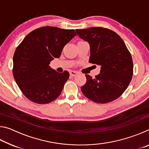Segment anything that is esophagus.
<instances>
[{"label": "esophagus", "mask_w": 149, "mask_h": 149, "mask_svg": "<svg viewBox=\"0 0 149 149\" xmlns=\"http://www.w3.org/2000/svg\"><path fill=\"white\" fill-rule=\"evenodd\" d=\"M77 74H78V72L76 71H70V74L72 77H75Z\"/></svg>", "instance_id": "1"}]
</instances>
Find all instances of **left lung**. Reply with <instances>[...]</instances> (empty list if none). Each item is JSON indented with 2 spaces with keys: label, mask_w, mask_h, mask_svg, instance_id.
<instances>
[{
  "label": "left lung",
  "mask_w": 149,
  "mask_h": 149,
  "mask_svg": "<svg viewBox=\"0 0 149 149\" xmlns=\"http://www.w3.org/2000/svg\"><path fill=\"white\" fill-rule=\"evenodd\" d=\"M81 39L89 42V62L100 65L99 75H85L87 81L81 87L88 99L108 103L118 99L129 85L133 75L130 52L116 33L102 27L75 29Z\"/></svg>",
  "instance_id": "obj_1"
}]
</instances>
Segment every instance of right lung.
Here are the masks:
<instances>
[{
	"mask_svg": "<svg viewBox=\"0 0 149 149\" xmlns=\"http://www.w3.org/2000/svg\"><path fill=\"white\" fill-rule=\"evenodd\" d=\"M75 36L74 29L42 27L29 33L17 47L13 57V75L27 99L47 104L58 97L70 74L58 72L49 64L60 56L63 48Z\"/></svg>",
	"mask_w": 149,
	"mask_h": 149,
	"instance_id": "right-lung-1",
	"label": "right lung"
}]
</instances>
